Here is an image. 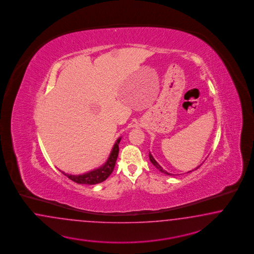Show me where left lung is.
Wrapping results in <instances>:
<instances>
[{
    "label": "left lung",
    "mask_w": 254,
    "mask_h": 254,
    "mask_svg": "<svg viewBox=\"0 0 254 254\" xmlns=\"http://www.w3.org/2000/svg\"><path fill=\"white\" fill-rule=\"evenodd\" d=\"M149 158H150V161L152 162V164L154 165V167L156 168L157 169H159L161 172H163L164 174H167V175H169V176H172L173 174H171V173H169V172H167L166 170H164V169H162L161 166L157 163V162L155 161V159H154V157H153V155L151 154H149ZM200 166H198L196 169H198L199 168ZM193 170V169H192ZM188 172H191V171H188Z\"/></svg>",
    "instance_id": "left-lung-1"
}]
</instances>
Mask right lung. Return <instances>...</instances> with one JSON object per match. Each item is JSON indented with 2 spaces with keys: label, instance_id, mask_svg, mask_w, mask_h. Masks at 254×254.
Returning <instances> with one entry per match:
<instances>
[{
  "label": "right lung",
  "instance_id": "obj_1",
  "mask_svg": "<svg viewBox=\"0 0 254 254\" xmlns=\"http://www.w3.org/2000/svg\"><path fill=\"white\" fill-rule=\"evenodd\" d=\"M121 140V138H118L116 140L115 145L112 149V152L109 155L107 162L100 167L99 169H94L85 174L81 175H70V174H66L65 172L62 171V173L71 180L72 182L79 184V185H97L104 182L107 179L112 172L114 171L115 166H116V159L119 153V142Z\"/></svg>",
  "mask_w": 254,
  "mask_h": 254
}]
</instances>
